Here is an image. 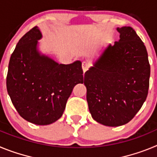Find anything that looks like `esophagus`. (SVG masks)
<instances>
[{
    "label": "esophagus",
    "instance_id": "obj_1",
    "mask_svg": "<svg viewBox=\"0 0 157 157\" xmlns=\"http://www.w3.org/2000/svg\"><path fill=\"white\" fill-rule=\"evenodd\" d=\"M90 63H89L88 61H83L82 62V70H83V72H86L87 70H88V68L90 67Z\"/></svg>",
    "mask_w": 157,
    "mask_h": 157
}]
</instances>
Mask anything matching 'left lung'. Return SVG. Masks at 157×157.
Masks as SVG:
<instances>
[{"label":"left lung","instance_id":"obj_1","mask_svg":"<svg viewBox=\"0 0 157 157\" xmlns=\"http://www.w3.org/2000/svg\"><path fill=\"white\" fill-rule=\"evenodd\" d=\"M120 40L109 45L85 73L89 110L108 127L124 125L148 95L150 65L143 41L130 27H118Z\"/></svg>","mask_w":157,"mask_h":157}]
</instances>
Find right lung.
I'll return each instance as SVG.
<instances>
[{
    "label": "right lung",
    "instance_id": "1",
    "mask_svg": "<svg viewBox=\"0 0 157 157\" xmlns=\"http://www.w3.org/2000/svg\"><path fill=\"white\" fill-rule=\"evenodd\" d=\"M41 37L34 27L20 38L9 60L6 85L21 117L48 125L61 117L75 86L84 81L81 61L62 64L39 52Z\"/></svg>",
    "mask_w": 157,
    "mask_h": 157
}]
</instances>
